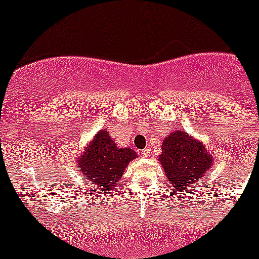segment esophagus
I'll return each mask as SVG.
<instances>
[{
    "instance_id": "1",
    "label": "esophagus",
    "mask_w": 259,
    "mask_h": 259,
    "mask_svg": "<svg viewBox=\"0 0 259 259\" xmlns=\"http://www.w3.org/2000/svg\"><path fill=\"white\" fill-rule=\"evenodd\" d=\"M140 156L145 157V158H146V157H150V150H142L141 152H140Z\"/></svg>"
}]
</instances>
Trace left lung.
Returning <instances> with one entry per match:
<instances>
[{"label": "left lung", "instance_id": "left-lung-1", "mask_svg": "<svg viewBox=\"0 0 259 259\" xmlns=\"http://www.w3.org/2000/svg\"><path fill=\"white\" fill-rule=\"evenodd\" d=\"M159 163L171 190L187 195V191L200 186L202 178L212 168L213 156L200 140L183 130H175L163 140Z\"/></svg>", "mask_w": 259, "mask_h": 259}]
</instances>
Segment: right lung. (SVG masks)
I'll use <instances>...</instances> for the list:
<instances>
[{"instance_id": "obj_1", "label": "right lung", "mask_w": 259, "mask_h": 259, "mask_svg": "<svg viewBox=\"0 0 259 259\" xmlns=\"http://www.w3.org/2000/svg\"><path fill=\"white\" fill-rule=\"evenodd\" d=\"M138 157L133 148H120L105 129L94 136L78 158L82 179L94 187L92 191H111L120 180L126 165Z\"/></svg>"}]
</instances>
